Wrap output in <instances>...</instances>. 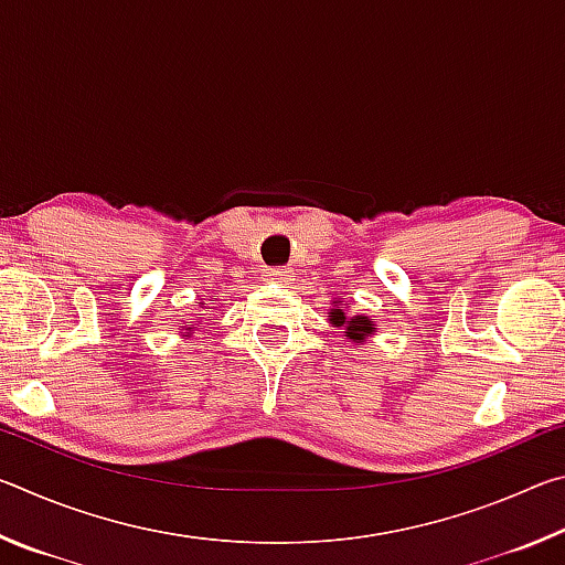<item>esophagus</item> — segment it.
I'll use <instances>...</instances> for the list:
<instances>
[{"mask_svg": "<svg viewBox=\"0 0 565 565\" xmlns=\"http://www.w3.org/2000/svg\"><path fill=\"white\" fill-rule=\"evenodd\" d=\"M266 281H276V284H286L291 279V271L289 269H266L264 271Z\"/></svg>", "mask_w": 565, "mask_h": 565, "instance_id": "1", "label": "esophagus"}]
</instances>
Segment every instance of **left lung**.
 <instances>
[{
    "instance_id": "8db88e82",
    "label": "left lung",
    "mask_w": 565,
    "mask_h": 565,
    "mask_svg": "<svg viewBox=\"0 0 565 565\" xmlns=\"http://www.w3.org/2000/svg\"><path fill=\"white\" fill-rule=\"evenodd\" d=\"M331 321L337 323V327H343L347 331V337L351 339V341H356V343H361L363 339L369 337L371 333V329H374V323H371L366 317H347V313H343V309L339 306V309H331Z\"/></svg>"
}]
</instances>
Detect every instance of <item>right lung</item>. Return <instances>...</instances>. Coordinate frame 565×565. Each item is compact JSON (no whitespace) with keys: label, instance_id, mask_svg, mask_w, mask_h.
Here are the masks:
<instances>
[{"label":"right lung","instance_id":"1","mask_svg":"<svg viewBox=\"0 0 565 565\" xmlns=\"http://www.w3.org/2000/svg\"><path fill=\"white\" fill-rule=\"evenodd\" d=\"M189 329H194V327H189Z\"/></svg>","mask_w":565,"mask_h":565}]
</instances>
